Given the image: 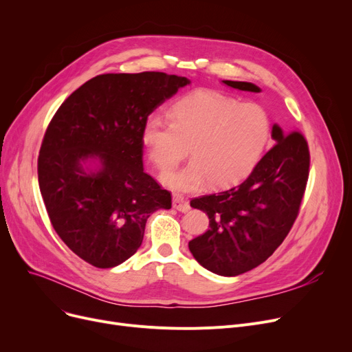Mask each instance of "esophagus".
Masks as SVG:
<instances>
[{"mask_svg":"<svg viewBox=\"0 0 352 352\" xmlns=\"http://www.w3.org/2000/svg\"><path fill=\"white\" fill-rule=\"evenodd\" d=\"M173 207L179 212H187L190 210V202L184 197L175 194L173 197Z\"/></svg>","mask_w":352,"mask_h":352,"instance_id":"esophagus-1","label":"esophagus"}]
</instances>
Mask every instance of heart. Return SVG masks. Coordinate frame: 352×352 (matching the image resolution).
I'll return each instance as SVG.
<instances>
[{
  "label": "heart",
  "mask_w": 352,
  "mask_h": 352,
  "mask_svg": "<svg viewBox=\"0 0 352 352\" xmlns=\"http://www.w3.org/2000/svg\"><path fill=\"white\" fill-rule=\"evenodd\" d=\"M168 120L153 116L142 126V144L161 173L188 154L184 168L162 177L174 191H194L207 179L224 187L245 178L263 157L271 121L258 102H238L212 89H195L168 108Z\"/></svg>",
  "instance_id": "1"
}]
</instances>
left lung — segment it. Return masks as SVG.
<instances>
[{
	"mask_svg": "<svg viewBox=\"0 0 352 352\" xmlns=\"http://www.w3.org/2000/svg\"><path fill=\"white\" fill-rule=\"evenodd\" d=\"M235 89L260 92L244 81H223ZM274 146L238 186L191 199L207 212L210 230L188 243L195 260L208 271L235 276L263 264L288 235L305 192L309 151L304 135L287 134L274 124Z\"/></svg>",
	"mask_w": 352,
	"mask_h": 352,
	"instance_id": "left-lung-1",
	"label": "left lung"
}]
</instances>
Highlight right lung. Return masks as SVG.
Listing matches in <instances>:
<instances>
[{
  "label": "right lung",
  "mask_w": 352,
  "mask_h": 352,
  "mask_svg": "<svg viewBox=\"0 0 352 352\" xmlns=\"http://www.w3.org/2000/svg\"><path fill=\"white\" fill-rule=\"evenodd\" d=\"M188 84L155 71L102 74L52 117L38 155L40 191L55 232L88 264H122L140 248L148 217L171 208V194L144 173L141 133Z\"/></svg>",
  "instance_id": "right-lung-1"
}]
</instances>
